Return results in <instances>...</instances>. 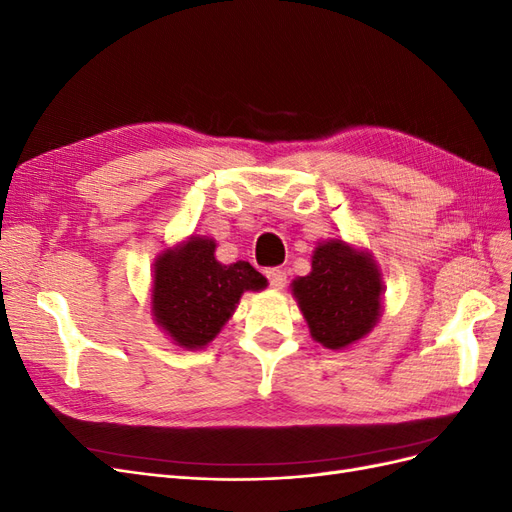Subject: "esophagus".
Segmentation results:
<instances>
[{"label":"esophagus","instance_id":"34e87169","mask_svg":"<svg viewBox=\"0 0 512 512\" xmlns=\"http://www.w3.org/2000/svg\"><path fill=\"white\" fill-rule=\"evenodd\" d=\"M267 277H269L271 288H275V290H282L286 286V273L282 269H269Z\"/></svg>","mask_w":512,"mask_h":512}]
</instances>
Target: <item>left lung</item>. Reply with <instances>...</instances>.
Returning <instances> with one entry per match:
<instances>
[{
	"mask_svg": "<svg viewBox=\"0 0 512 512\" xmlns=\"http://www.w3.org/2000/svg\"><path fill=\"white\" fill-rule=\"evenodd\" d=\"M314 342L329 350L359 344L384 309V277L376 258L342 239L316 245L312 271L290 284Z\"/></svg>",
	"mask_w": 512,
	"mask_h": 512,
	"instance_id": "left-lung-1",
	"label": "left lung"
}]
</instances>
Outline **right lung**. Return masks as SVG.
Returning <instances> with one entry per match:
<instances>
[{
    "label": "right lung",
    "mask_w": 512,
    "mask_h": 512,
    "mask_svg": "<svg viewBox=\"0 0 512 512\" xmlns=\"http://www.w3.org/2000/svg\"><path fill=\"white\" fill-rule=\"evenodd\" d=\"M215 239L190 235L156 256L151 273V316L170 342L185 350L209 346L235 314L241 294L267 288L250 262L222 265Z\"/></svg>",
    "instance_id": "right-lung-1"
}]
</instances>
